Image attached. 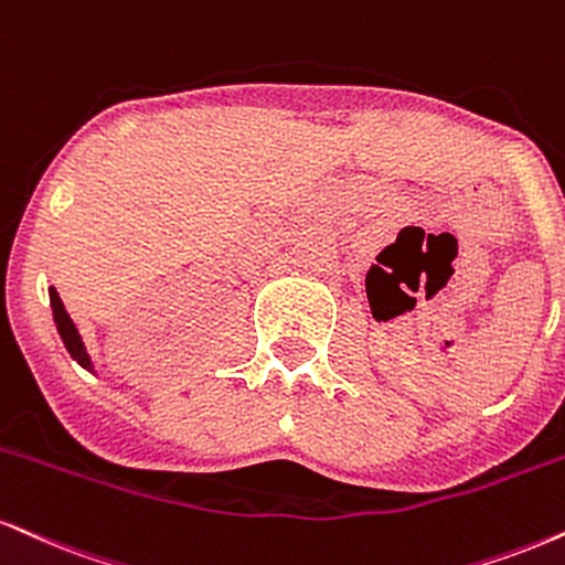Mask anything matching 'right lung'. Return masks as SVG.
Segmentation results:
<instances>
[{
  "instance_id": "right-lung-1",
  "label": "right lung",
  "mask_w": 565,
  "mask_h": 565,
  "mask_svg": "<svg viewBox=\"0 0 565 565\" xmlns=\"http://www.w3.org/2000/svg\"><path fill=\"white\" fill-rule=\"evenodd\" d=\"M50 302H52L54 323H57V331H60V337H63L67 352H71V358L78 360L84 369H88V365H92V360H88V355H86L84 342H81V337H78V329L73 326L71 316H67L65 308H63V300H60V295L54 289H50Z\"/></svg>"
}]
</instances>
